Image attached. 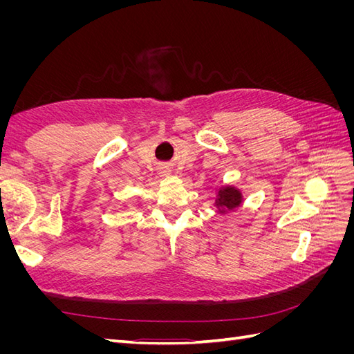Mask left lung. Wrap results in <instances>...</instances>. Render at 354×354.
I'll return each instance as SVG.
<instances>
[{
	"label": "left lung",
	"instance_id": "obj_1",
	"mask_svg": "<svg viewBox=\"0 0 354 354\" xmlns=\"http://www.w3.org/2000/svg\"><path fill=\"white\" fill-rule=\"evenodd\" d=\"M242 202H243V196H242V192L238 187L221 186L217 190L214 205L217 207L220 214H227L230 211L238 209L242 205Z\"/></svg>",
	"mask_w": 354,
	"mask_h": 354
}]
</instances>
